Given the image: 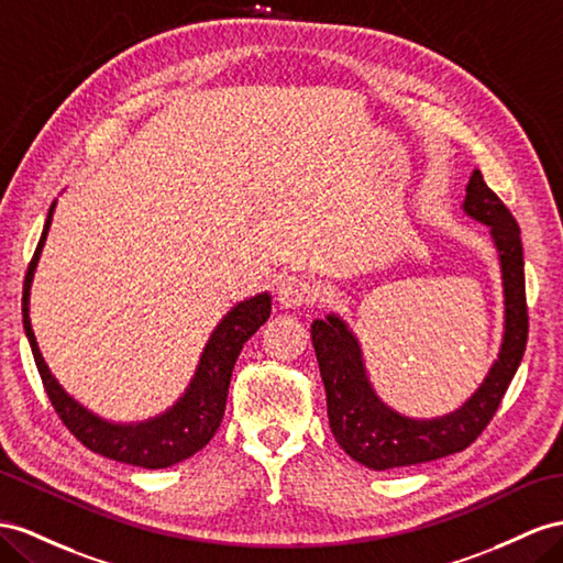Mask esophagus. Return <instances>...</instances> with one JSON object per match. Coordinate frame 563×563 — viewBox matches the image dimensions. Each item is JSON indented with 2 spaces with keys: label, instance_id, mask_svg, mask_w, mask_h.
Listing matches in <instances>:
<instances>
[{
  "label": "esophagus",
  "instance_id": "esophagus-1",
  "mask_svg": "<svg viewBox=\"0 0 563 563\" xmlns=\"http://www.w3.org/2000/svg\"><path fill=\"white\" fill-rule=\"evenodd\" d=\"M313 297H316V285L305 276L285 278L278 287V301L287 309L309 305V301H313Z\"/></svg>",
  "mask_w": 563,
  "mask_h": 563
}]
</instances>
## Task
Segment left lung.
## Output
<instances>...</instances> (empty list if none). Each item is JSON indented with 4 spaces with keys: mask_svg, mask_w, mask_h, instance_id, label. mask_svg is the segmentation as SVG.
<instances>
[{
    "mask_svg": "<svg viewBox=\"0 0 563 563\" xmlns=\"http://www.w3.org/2000/svg\"><path fill=\"white\" fill-rule=\"evenodd\" d=\"M464 211L489 225L497 244L504 280V342L485 383L464 407L432 421L399 416L373 393L366 378L362 350L338 316L311 323V340L325 385L328 421L335 440L358 464L373 471L426 464L464 452L478 440L501 405L528 342V305L523 244L511 211L489 190L481 170H473Z\"/></svg>",
    "mask_w": 563,
    "mask_h": 563,
    "instance_id": "left-lung-1",
    "label": "left lung"
}]
</instances>
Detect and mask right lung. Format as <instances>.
Wrapping results in <instances>:
<instances>
[{
  "instance_id": "1",
  "label": "right lung",
  "mask_w": 563,
  "mask_h": 563,
  "mask_svg": "<svg viewBox=\"0 0 563 563\" xmlns=\"http://www.w3.org/2000/svg\"><path fill=\"white\" fill-rule=\"evenodd\" d=\"M52 211L54 205L49 209L45 230H42L37 250L31 258V264H27L23 283V328L27 342H31L40 378L42 385H45L52 407L59 413L64 426L95 454H102L113 461H123V464H133L140 468H166L178 464V461L192 456L201 446L209 444V440L216 435V430H219L225 413L230 376H233L242 344L268 321L271 297L256 295L247 301H240V305L216 325L207 342V350L199 358V366L190 387H187L183 399L170 411L140 426L107 423L102 419H97L88 409H82L78 401L70 399L62 390V385L54 380L45 358H42L37 350L31 319H27V297H31V283L40 252L45 247Z\"/></svg>"
}]
</instances>
